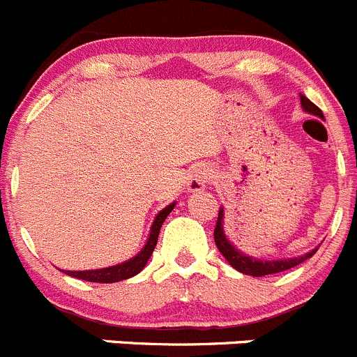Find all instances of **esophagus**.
<instances>
[{
	"label": "esophagus",
	"instance_id": "esophagus-1",
	"mask_svg": "<svg viewBox=\"0 0 357 357\" xmlns=\"http://www.w3.org/2000/svg\"><path fill=\"white\" fill-rule=\"evenodd\" d=\"M209 178H211V169L206 167V165H197V167L192 171V174H190L188 190L197 192V190L204 188L206 183L209 181Z\"/></svg>",
	"mask_w": 357,
	"mask_h": 357
}]
</instances>
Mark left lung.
<instances>
[{"label": "left lung", "instance_id": "8db88e82", "mask_svg": "<svg viewBox=\"0 0 357 357\" xmlns=\"http://www.w3.org/2000/svg\"><path fill=\"white\" fill-rule=\"evenodd\" d=\"M301 105L306 112H310V114H315V116H319V118H324V114H322L321 109H319L314 102H310L305 95H301ZM222 220H224V209H220L218 211V220H216V225H215L216 248L220 250V254L227 259V262L232 266V268L238 269L239 273H245V275L266 276V275H275V273L287 271V269H291V268H294V266L301 264V262L308 261L310 257H314V254L317 252V248H315V250H312V252H308L306 255H301V257L285 259V261H259V259L246 257L245 254L238 252V250H236L234 246L229 243V239L225 238L224 227H222Z\"/></svg>", "mask_w": 357, "mask_h": 357}]
</instances>
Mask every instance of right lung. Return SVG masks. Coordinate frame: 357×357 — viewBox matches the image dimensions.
<instances>
[{"mask_svg": "<svg viewBox=\"0 0 357 357\" xmlns=\"http://www.w3.org/2000/svg\"><path fill=\"white\" fill-rule=\"evenodd\" d=\"M174 209V202L169 204L167 208L162 209L158 213V216L153 222L151 227V234H149L148 243L142 248V252L139 255H135L130 261L123 262V264L118 266H111V268H103V269H91V271H65L66 275L73 276V278H81L86 280V282H96V284H114V282H119V280H126L130 276H135L137 273L142 271V268L146 266L148 259L151 257L153 250H155L156 241H158V234H160V227L165 222L169 213Z\"/></svg>", "mask_w": 357, "mask_h": 357, "instance_id": "1", "label": "right lung"}]
</instances>
